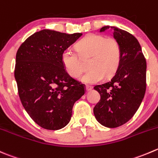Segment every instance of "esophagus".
Returning a JSON list of instances; mask_svg holds the SVG:
<instances>
[{
  "mask_svg": "<svg viewBox=\"0 0 158 158\" xmlns=\"http://www.w3.org/2000/svg\"><path fill=\"white\" fill-rule=\"evenodd\" d=\"M92 89H93V87H92L91 85H85V90H86V92L90 91V90Z\"/></svg>",
  "mask_w": 158,
  "mask_h": 158,
  "instance_id": "34e87169",
  "label": "esophagus"
}]
</instances>
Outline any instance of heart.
Wrapping results in <instances>:
<instances>
[{
  "mask_svg": "<svg viewBox=\"0 0 158 158\" xmlns=\"http://www.w3.org/2000/svg\"><path fill=\"white\" fill-rule=\"evenodd\" d=\"M77 53L65 50L61 60L66 73L73 78H78L83 71L81 59L89 57L87 66L89 69L80 78L82 82L93 84L106 77L112 76L121 62V47L114 38L102 35H89L76 45Z\"/></svg>",
  "mask_w": 158,
  "mask_h": 158,
  "instance_id": "1",
  "label": "heart"
}]
</instances>
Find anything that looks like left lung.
Returning a JSON list of instances; mask_svg holds the SVG:
<instances>
[{
	"label": "left lung",
	"instance_id": "8db88e82",
	"mask_svg": "<svg viewBox=\"0 0 158 158\" xmlns=\"http://www.w3.org/2000/svg\"><path fill=\"white\" fill-rule=\"evenodd\" d=\"M108 29L121 47V62L110 82L94 87L100 95V100L93 113L100 124L115 128L129 121L141 104L146 91L147 62L134 35L110 26H104L99 31Z\"/></svg>",
	"mask_w": 158,
	"mask_h": 158
}]
</instances>
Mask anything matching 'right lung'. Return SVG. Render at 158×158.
Listing matches in <instances>:
<instances>
[{"mask_svg":"<svg viewBox=\"0 0 158 158\" xmlns=\"http://www.w3.org/2000/svg\"><path fill=\"white\" fill-rule=\"evenodd\" d=\"M82 33L44 29L26 39L16 54L15 77L24 110L41 127L56 131L69 123L76 101L85 93L61 60Z\"/></svg>","mask_w":158,"mask_h":158,"instance_id":"1","label":"right lung"}]
</instances>
